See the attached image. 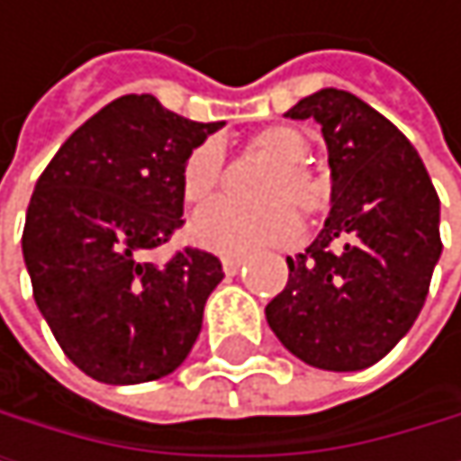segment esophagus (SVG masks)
<instances>
[{
	"label": "esophagus",
	"mask_w": 461,
	"mask_h": 461,
	"mask_svg": "<svg viewBox=\"0 0 461 461\" xmlns=\"http://www.w3.org/2000/svg\"><path fill=\"white\" fill-rule=\"evenodd\" d=\"M241 267H244V258H241V256H225V258H222V269H225V275H236Z\"/></svg>",
	"instance_id": "1"
}]
</instances>
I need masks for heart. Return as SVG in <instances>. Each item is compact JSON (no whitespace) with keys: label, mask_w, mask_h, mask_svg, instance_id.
<instances>
[{"label":"heart","mask_w":461,"mask_h":461,"mask_svg":"<svg viewBox=\"0 0 461 461\" xmlns=\"http://www.w3.org/2000/svg\"><path fill=\"white\" fill-rule=\"evenodd\" d=\"M249 148L269 158L272 167L256 184L252 205L220 200L203 209L192 233L197 241L217 249H258L288 244L299 233L297 209L303 217H316L327 209V184L305 165L308 140L294 126H269L249 137ZM222 148L214 140L200 142L184 162L181 192L189 205L209 203L222 184Z\"/></svg>","instance_id":"b5f03b06"}]
</instances>
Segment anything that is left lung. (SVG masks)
<instances>
[{
    "mask_svg": "<svg viewBox=\"0 0 461 461\" xmlns=\"http://www.w3.org/2000/svg\"><path fill=\"white\" fill-rule=\"evenodd\" d=\"M285 118L321 126L332 209L316 241L285 258L267 305L283 347L324 371H363L415 324L440 261V197L410 140L347 90L324 87Z\"/></svg>",
    "mask_w": 461,
    "mask_h": 461,
    "instance_id": "1",
    "label": "left lung"
}]
</instances>
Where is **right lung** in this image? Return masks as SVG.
I'll list each match as a JSON object with an SVG mask.
<instances>
[{"mask_svg": "<svg viewBox=\"0 0 461 461\" xmlns=\"http://www.w3.org/2000/svg\"><path fill=\"white\" fill-rule=\"evenodd\" d=\"M222 126L186 121L148 93L121 95L38 178L21 249L38 311L87 376L153 382L192 352L222 264L194 247L162 267L142 252L184 225V162Z\"/></svg>", "mask_w": 461, "mask_h": 461, "instance_id": "obj_1", "label": "right lung"}]
</instances>
